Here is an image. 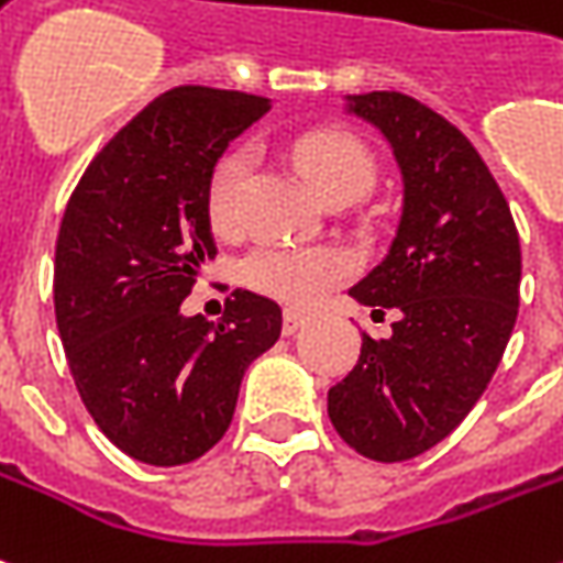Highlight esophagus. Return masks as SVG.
<instances>
[{
  "label": "esophagus",
  "mask_w": 563,
  "mask_h": 563,
  "mask_svg": "<svg viewBox=\"0 0 563 563\" xmlns=\"http://www.w3.org/2000/svg\"><path fill=\"white\" fill-rule=\"evenodd\" d=\"M305 322H308L305 313H298V310H286V313H283V335H295Z\"/></svg>",
  "instance_id": "obj_1"
}]
</instances>
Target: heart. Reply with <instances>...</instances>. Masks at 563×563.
<instances>
[{"label":"heart","mask_w":563,"mask_h":563,"mask_svg":"<svg viewBox=\"0 0 563 563\" xmlns=\"http://www.w3.org/2000/svg\"><path fill=\"white\" fill-rule=\"evenodd\" d=\"M292 164L305 176V183L317 198H329L335 191L363 195L375 161L356 136L344 131H310L298 136L289 148ZM255 176V152L250 145H234L219 158L207 191L210 219L222 234H241L246 228V203ZM353 274V258L338 246H286L268 243L258 246L246 265L243 277L255 292L277 298L289 308H310L322 295Z\"/></svg>","instance_id":"1"}]
</instances>
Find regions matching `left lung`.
Masks as SVG:
<instances>
[{
	"label": "left lung",
	"instance_id": "1",
	"mask_svg": "<svg viewBox=\"0 0 563 563\" xmlns=\"http://www.w3.org/2000/svg\"><path fill=\"white\" fill-rule=\"evenodd\" d=\"M344 109L390 143L402 176L390 250L350 295L399 320L390 338L363 335L329 418L363 457L399 463L457 430L490 384L518 317L521 246L500 186L451 121L399 90L353 93Z\"/></svg>",
	"mask_w": 563,
	"mask_h": 563
}]
</instances>
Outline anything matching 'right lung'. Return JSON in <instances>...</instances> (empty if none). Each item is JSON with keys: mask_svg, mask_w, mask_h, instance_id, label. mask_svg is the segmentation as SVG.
I'll return each mask as SVG.
<instances>
[{"mask_svg": "<svg viewBox=\"0 0 563 563\" xmlns=\"http://www.w3.org/2000/svg\"><path fill=\"white\" fill-rule=\"evenodd\" d=\"M268 109L241 90H167L103 145L66 203L54 313L69 372L106 439L148 466L203 457L234 418L243 372L280 338V308L246 289L219 322L179 310L216 255V164Z\"/></svg>", "mask_w": 563, "mask_h": 563, "instance_id": "add662e5", "label": "right lung"}]
</instances>
